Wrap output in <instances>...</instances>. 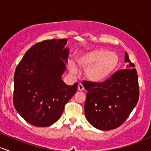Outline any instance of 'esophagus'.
Wrapping results in <instances>:
<instances>
[{"instance_id": "34e87169", "label": "esophagus", "mask_w": 151, "mask_h": 151, "mask_svg": "<svg viewBox=\"0 0 151 151\" xmlns=\"http://www.w3.org/2000/svg\"><path fill=\"white\" fill-rule=\"evenodd\" d=\"M78 90H79V91H83V90H84V86H83V84H81V83H79V84H78Z\"/></svg>"}]
</instances>
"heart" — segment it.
<instances>
[{"label":"heart","mask_w":151,"mask_h":151,"mask_svg":"<svg viewBox=\"0 0 151 151\" xmlns=\"http://www.w3.org/2000/svg\"><path fill=\"white\" fill-rule=\"evenodd\" d=\"M78 65L86 69V77L93 82H101L113 74L119 64V58L116 53L106 49H96L81 54L77 57ZM70 70L74 73L77 67L70 64Z\"/></svg>","instance_id":"obj_1"}]
</instances>
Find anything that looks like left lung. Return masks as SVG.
Segmentation results:
<instances>
[{
  "mask_svg": "<svg viewBox=\"0 0 151 151\" xmlns=\"http://www.w3.org/2000/svg\"><path fill=\"white\" fill-rule=\"evenodd\" d=\"M125 62V69L103 82L83 81L87 91L84 113L89 124L96 129L108 131L119 127L138 103V77L127 52Z\"/></svg>",
  "mask_w": 151,
  "mask_h": 151,
  "instance_id": "8db88e82",
  "label": "left lung"
}]
</instances>
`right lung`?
Returning a JSON list of instances; mask_svg holds the SVG:
<instances>
[{
    "instance_id": "add662e5",
    "label": "right lung",
    "mask_w": 151,
    "mask_h": 151,
    "mask_svg": "<svg viewBox=\"0 0 151 151\" xmlns=\"http://www.w3.org/2000/svg\"><path fill=\"white\" fill-rule=\"evenodd\" d=\"M67 42L52 39L36 43L15 69L13 104L35 126L45 127L56 122L77 89V82L70 86L62 79L69 55Z\"/></svg>"
}]
</instances>
